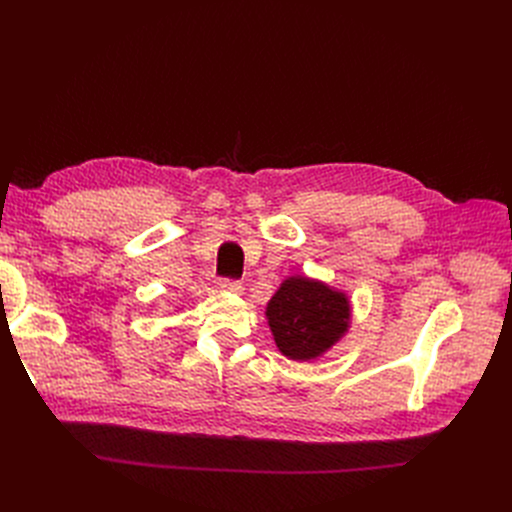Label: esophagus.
<instances>
[{"label": "esophagus", "mask_w": 512, "mask_h": 512, "mask_svg": "<svg viewBox=\"0 0 512 512\" xmlns=\"http://www.w3.org/2000/svg\"><path fill=\"white\" fill-rule=\"evenodd\" d=\"M220 288L222 290H230V292H240L242 290V284L238 280H230V278H220Z\"/></svg>", "instance_id": "34e87169"}]
</instances>
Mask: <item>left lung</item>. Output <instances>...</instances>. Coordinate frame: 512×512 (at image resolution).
I'll list each match as a JSON object with an SVG mask.
<instances>
[{
  "mask_svg": "<svg viewBox=\"0 0 512 512\" xmlns=\"http://www.w3.org/2000/svg\"><path fill=\"white\" fill-rule=\"evenodd\" d=\"M280 353L292 361H311L346 334L351 303L340 290L307 276L286 278L265 309Z\"/></svg>",
  "mask_w": 512,
  "mask_h": 512,
  "instance_id": "left-lung-1",
  "label": "left lung"
}]
</instances>
